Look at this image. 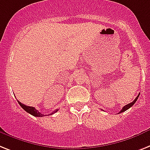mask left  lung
<instances>
[{
	"label": "left lung",
	"mask_w": 150,
	"mask_h": 150,
	"mask_svg": "<svg viewBox=\"0 0 150 150\" xmlns=\"http://www.w3.org/2000/svg\"><path fill=\"white\" fill-rule=\"evenodd\" d=\"M139 94L138 96H137V97H136V98H135L134 100H133V102H132V103H129V104H127V105H125V106H124L123 108L122 109V110L120 111V112H119V113L123 112H125V111H126V110H127V109H129L130 107H132V105H134L135 103H136V101H137V99H138V98H139Z\"/></svg>",
	"instance_id": "1"
}]
</instances>
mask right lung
Wrapping results in <instances>:
<instances>
[{"label": "right lung", "instance_id": "add662e5", "mask_svg": "<svg viewBox=\"0 0 150 150\" xmlns=\"http://www.w3.org/2000/svg\"><path fill=\"white\" fill-rule=\"evenodd\" d=\"M18 103H19V105H20L21 106V108H22L24 110L26 111L27 112L30 113L31 115H34V116H37V117H42V116H45V115H44V114H41L40 112H38V111L35 109V108H34V107L28 106V105H25L24 104H22V103H21V102H19V101H18ZM57 111H58V109L55 111H54V112L52 113V114H54V112H56Z\"/></svg>", "mask_w": 150, "mask_h": 150}]
</instances>
